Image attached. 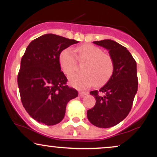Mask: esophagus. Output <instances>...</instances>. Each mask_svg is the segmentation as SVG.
I'll return each mask as SVG.
<instances>
[{"instance_id":"1","label":"esophagus","mask_w":157,"mask_h":157,"mask_svg":"<svg viewBox=\"0 0 157 157\" xmlns=\"http://www.w3.org/2000/svg\"><path fill=\"white\" fill-rule=\"evenodd\" d=\"M88 93H89L88 91H80L79 92V96L80 97H84L86 94H88Z\"/></svg>"}]
</instances>
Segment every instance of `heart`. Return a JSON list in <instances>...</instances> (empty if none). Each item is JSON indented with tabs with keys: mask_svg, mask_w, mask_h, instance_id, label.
I'll list each match as a JSON object with an SVG mask.
<instances>
[{
	"mask_svg": "<svg viewBox=\"0 0 157 157\" xmlns=\"http://www.w3.org/2000/svg\"><path fill=\"white\" fill-rule=\"evenodd\" d=\"M75 51L79 60L86 63L82 66L83 72H75L68 77L73 86L84 89L94 83L100 86L109 80L113 71V62L111 56L91 44H83L75 48ZM59 61L63 71L66 75L72 73L78 66L76 55L71 48H65L61 52Z\"/></svg>",
	"mask_w": 157,
	"mask_h": 157,
	"instance_id": "1",
	"label": "heart"
}]
</instances>
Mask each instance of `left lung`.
<instances>
[{
	"label": "left lung",
	"mask_w": 157,
	"mask_h": 157,
	"mask_svg": "<svg viewBox=\"0 0 157 157\" xmlns=\"http://www.w3.org/2000/svg\"><path fill=\"white\" fill-rule=\"evenodd\" d=\"M109 50L113 62L111 78L100 89L90 92L96 104L87 111L91 124L99 128L117 125L130 112L138 88L136 63L125 46L111 40L94 41Z\"/></svg>",
	"instance_id": "left-lung-1"
}]
</instances>
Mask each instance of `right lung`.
<instances>
[{"mask_svg":"<svg viewBox=\"0 0 157 157\" xmlns=\"http://www.w3.org/2000/svg\"><path fill=\"white\" fill-rule=\"evenodd\" d=\"M75 40L46 34L32 40L21 61L17 84L22 104L34 120L46 125L63 120L66 105L78 96L66 84L59 56L63 50L77 44Z\"/></svg>","mask_w":157,"mask_h":157,"instance_id":"add662e5","label":"right lung"}]
</instances>
